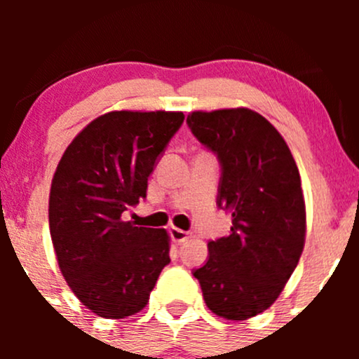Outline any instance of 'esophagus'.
<instances>
[{
  "mask_svg": "<svg viewBox=\"0 0 359 359\" xmlns=\"http://www.w3.org/2000/svg\"><path fill=\"white\" fill-rule=\"evenodd\" d=\"M170 236L175 243H184V241L189 240V233L187 231H184V229H179V228H174V226L170 228Z\"/></svg>",
  "mask_w": 359,
  "mask_h": 359,
  "instance_id": "34e87169",
  "label": "esophagus"
}]
</instances>
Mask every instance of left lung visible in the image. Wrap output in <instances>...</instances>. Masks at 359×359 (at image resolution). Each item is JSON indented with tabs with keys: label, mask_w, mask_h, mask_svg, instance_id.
I'll use <instances>...</instances> for the list:
<instances>
[{
	"label": "left lung",
	"mask_w": 359,
	"mask_h": 359,
	"mask_svg": "<svg viewBox=\"0 0 359 359\" xmlns=\"http://www.w3.org/2000/svg\"><path fill=\"white\" fill-rule=\"evenodd\" d=\"M187 125L219 160L216 203L233 221L228 236L208 243V262L192 275L214 314L250 319L277 300L302 255L299 168L282 135L251 109L194 111Z\"/></svg>",
	"instance_id": "1"
}]
</instances>
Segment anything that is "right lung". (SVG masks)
I'll list each match as a JSON object with an SVG mask.
<instances>
[{
  "mask_svg": "<svg viewBox=\"0 0 359 359\" xmlns=\"http://www.w3.org/2000/svg\"><path fill=\"white\" fill-rule=\"evenodd\" d=\"M182 123L184 113L170 111L102 114L57 165L48 201L53 250L76 297L100 317L142 311L170 263L165 229L121 216L147 197L148 177Z\"/></svg>",
  "mask_w": 359,
  "mask_h": 359,
  "instance_id": "obj_1",
  "label": "right lung"
}]
</instances>
